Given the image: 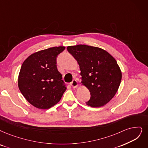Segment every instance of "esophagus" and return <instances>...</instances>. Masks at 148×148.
<instances>
[{
	"label": "esophagus",
	"mask_w": 148,
	"mask_h": 148,
	"mask_svg": "<svg viewBox=\"0 0 148 148\" xmlns=\"http://www.w3.org/2000/svg\"><path fill=\"white\" fill-rule=\"evenodd\" d=\"M70 85L72 86L73 88H76V87H77L78 86V82L77 80L74 79V80L72 81V82H71Z\"/></svg>",
	"instance_id": "1"
}]
</instances>
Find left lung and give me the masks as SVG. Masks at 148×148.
<instances>
[{
  "mask_svg": "<svg viewBox=\"0 0 148 148\" xmlns=\"http://www.w3.org/2000/svg\"><path fill=\"white\" fill-rule=\"evenodd\" d=\"M67 49L79 64L81 83L90 92L86 104L99 108L109 103L119 89L122 77L115 58L96 47L77 45L69 46Z\"/></svg>",
  "mask_w": 148,
  "mask_h": 148,
  "instance_id": "obj_1",
  "label": "left lung"
}]
</instances>
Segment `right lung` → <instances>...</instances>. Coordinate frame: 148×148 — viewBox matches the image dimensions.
<instances>
[{
	"mask_svg": "<svg viewBox=\"0 0 148 148\" xmlns=\"http://www.w3.org/2000/svg\"><path fill=\"white\" fill-rule=\"evenodd\" d=\"M65 47H54L29 56L23 62L18 87L23 96L34 107L47 109L60 101L66 90L62 75L57 69L56 58Z\"/></svg>",
	"mask_w": 148,
	"mask_h": 148,
	"instance_id": "add662e5",
	"label": "right lung"
}]
</instances>
